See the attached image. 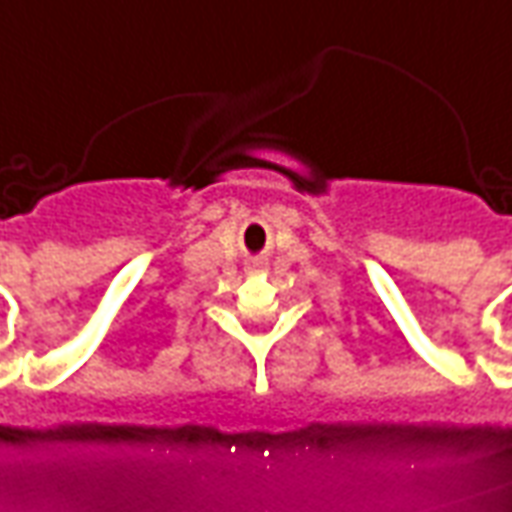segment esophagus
<instances>
[{
  "label": "esophagus",
  "instance_id": "34e87169",
  "mask_svg": "<svg viewBox=\"0 0 512 512\" xmlns=\"http://www.w3.org/2000/svg\"><path fill=\"white\" fill-rule=\"evenodd\" d=\"M248 270H251V272L261 270V261H251V267H248Z\"/></svg>",
  "mask_w": 512,
  "mask_h": 512
}]
</instances>
